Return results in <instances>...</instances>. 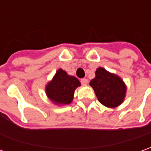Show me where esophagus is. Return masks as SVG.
<instances>
[{"mask_svg": "<svg viewBox=\"0 0 151 151\" xmlns=\"http://www.w3.org/2000/svg\"><path fill=\"white\" fill-rule=\"evenodd\" d=\"M88 79H86V78H82V79H81V83L83 84V86H86V85L88 84Z\"/></svg>", "mask_w": 151, "mask_h": 151, "instance_id": "obj_1", "label": "esophagus"}]
</instances>
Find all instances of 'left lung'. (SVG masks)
<instances>
[{
  "mask_svg": "<svg viewBox=\"0 0 151 151\" xmlns=\"http://www.w3.org/2000/svg\"><path fill=\"white\" fill-rule=\"evenodd\" d=\"M95 75L90 82V86L94 90L99 102L111 108L121 105L127 93V86L123 80L101 67L97 68Z\"/></svg>",
  "mask_w": 151,
  "mask_h": 151,
  "instance_id": "left-lung-1",
  "label": "left lung"
}]
</instances>
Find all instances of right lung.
<instances>
[{
    "mask_svg": "<svg viewBox=\"0 0 151 151\" xmlns=\"http://www.w3.org/2000/svg\"><path fill=\"white\" fill-rule=\"evenodd\" d=\"M80 85L77 78L68 75L64 70L59 68L53 79L46 85V95L56 105H68L72 102L74 91Z\"/></svg>",
    "mask_w": 151,
    "mask_h": 151,
    "instance_id": "right-lung-1",
    "label": "right lung"
}]
</instances>
